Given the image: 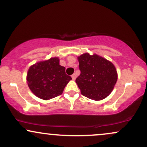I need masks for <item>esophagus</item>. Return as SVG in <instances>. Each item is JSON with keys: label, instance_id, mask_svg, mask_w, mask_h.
Listing matches in <instances>:
<instances>
[{"label": "esophagus", "instance_id": "34e87169", "mask_svg": "<svg viewBox=\"0 0 147 147\" xmlns=\"http://www.w3.org/2000/svg\"><path fill=\"white\" fill-rule=\"evenodd\" d=\"M76 77H77V75H76L75 74H73V75H72V79H73V80H75Z\"/></svg>", "mask_w": 147, "mask_h": 147}]
</instances>
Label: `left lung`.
I'll return each mask as SVG.
<instances>
[{"mask_svg": "<svg viewBox=\"0 0 147 147\" xmlns=\"http://www.w3.org/2000/svg\"><path fill=\"white\" fill-rule=\"evenodd\" d=\"M80 75L76 83L81 93L95 101L102 100L111 93L117 80V72L110 61L94 54L84 53L77 57Z\"/></svg>", "mask_w": 147, "mask_h": 147, "instance_id": "obj_1", "label": "left lung"}]
</instances>
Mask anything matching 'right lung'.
<instances>
[{
    "label": "right lung",
    "instance_id": "right-lung-1",
    "mask_svg": "<svg viewBox=\"0 0 147 147\" xmlns=\"http://www.w3.org/2000/svg\"><path fill=\"white\" fill-rule=\"evenodd\" d=\"M65 67L59 65L58 57L41 61L31 65L27 73V83L30 90L38 98L48 100L61 95L71 80Z\"/></svg>",
    "mask_w": 147,
    "mask_h": 147
}]
</instances>
